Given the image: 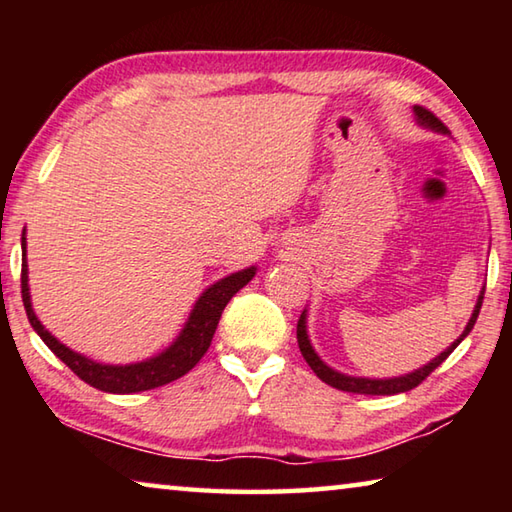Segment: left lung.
<instances>
[{
    "mask_svg": "<svg viewBox=\"0 0 512 512\" xmlns=\"http://www.w3.org/2000/svg\"><path fill=\"white\" fill-rule=\"evenodd\" d=\"M413 115H415V121H418V126L422 128H429V131L433 133H443L447 135V126L440 121L433 112H429L427 108L422 106H413ZM483 293L485 289H481L479 298H476V305H474V311L470 320H467V325L463 329V334L458 336V339L449 345L447 350H443L438 354V357H433L429 363H424L422 368L413 370V372H406V375H400V377H384V379H372V377H354V375H345V372H339L334 370L332 366H327V363L318 357V352L314 350V345H311L309 341V332H307V309L302 311L300 314V320H298V345H300V352L302 357H305V361L309 363V368L316 372L318 379H323L325 384L339 388V391H345V393H359V395H397V393H406L411 391V388H415L420 384L422 379H427L433 370H436L440 363H443L449 354H452L456 350V345L461 343L467 334L472 332V327L476 323V318H479V311H481V302H483Z\"/></svg>",
    "mask_w": 512,
    "mask_h": 512,
    "instance_id": "left-lung-1",
    "label": "left lung"
}]
</instances>
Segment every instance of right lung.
I'll return each instance as SVG.
<instances>
[{
  "label": "right lung",
  "instance_id": "1",
  "mask_svg": "<svg viewBox=\"0 0 512 512\" xmlns=\"http://www.w3.org/2000/svg\"><path fill=\"white\" fill-rule=\"evenodd\" d=\"M255 273L257 266H248L244 271L230 273L221 277L219 282L210 284V287L201 293V298L196 300L187 323L180 329V334L173 339L167 350H162L151 359L135 363H101L85 357L81 352H74L72 348H67L65 343H60L38 320L31 305L27 237H24L22 232V302L24 309H27L31 327L36 329L40 339L47 343V348L54 352L74 375H79L85 384L99 388L103 393L128 395L151 391V388L164 386L169 384V381H176L178 377L187 375V372L201 361L207 348H210L212 336L216 332V325H219V318L225 305H228L230 298L235 296L239 289H244L246 284L253 280Z\"/></svg>",
  "mask_w": 512,
  "mask_h": 512
}]
</instances>
